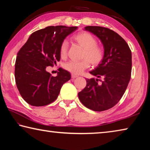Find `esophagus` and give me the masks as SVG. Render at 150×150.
Listing matches in <instances>:
<instances>
[{
    "mask_svg": "<svg viewBox=\"0 0 150 150\" xmlns=\"http://www.w3.org/2000/svg\"><path fill=\"white\" fill-rule=\"evenodd\" d=\"M71 77H72L73 79H75V78L78 77V76L76 75H74V74H72V75H71Z\"/></svg>",
    "mask_w": 150,
    "mask_h": 150,
    "instance_id": "esophagus-1",
    "label": "esophagus"
}]
</instances>
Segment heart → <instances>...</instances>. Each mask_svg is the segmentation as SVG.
I'll return each mask as SVG.
<instances>
[{
  "mask_svg": "<svg viewBox=\"0 0 150 150\" xmlns=\"http://www.w3.org/2000/svg\"><path fill=\"white\" fill-rule=\"evenodd\" d=\"M73 41L84 49L81 62H69L65 65V69L74 75H79L89 67L90 63L94 67L100 65L105 58L104 48L97 45V40L93 35L87 32H80L72 37ZM68 44L63 41L59 47V55L63 59L67 57Z\"/></svg>",
  "mask_w": 150,
  "mask_h": 150,
  "instance_id": "obj_1",
  "label": "heart"
}]
</instances>
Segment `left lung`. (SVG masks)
<instances>
[{
	"label": "left lung",
	"mask_w": 150,
	"mask_h": 150,
	"mask_svg": "<svg viewBox=\"0 0 150 150\" xmlns=\"http://www.w3.org/2000/svg\"><path fill=\"white\" fill-rule=\"evenodd\" d=\"M85 30L100 40L105 55L102 63L90 71L103 80L87 79V85L78 96L81 103L91 110H106L119 102L128 87L131 77V50L120 35L107 28L90 26Z\"/></svg>",
	"instance_id": "1"
}]
</instances>
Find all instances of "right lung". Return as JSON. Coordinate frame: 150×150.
<instances>
[{"mask_svg": "<svg viewBox=\"0 0 150 150\" xmlns=\"http://www.w3.org/2000/svg\"><path fill=\"white\" fill-rule=\"evenodd\" d=\"M77 27L47 26L32 33L17 54L15 81L19 93L29 105L42 106L56 100L61 88L71 79L61 69L56 77L46 71L59 62V47L66 37Z\"/></svg>", "mask_w": 150, "mask_h": 150, "instance_id": "add662e5", "label": "right lung"}]
</instances>
